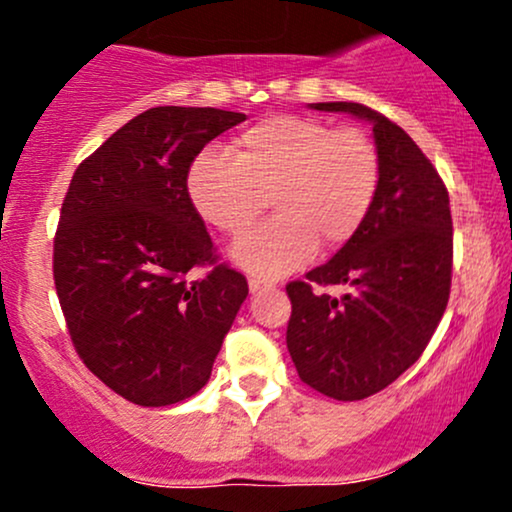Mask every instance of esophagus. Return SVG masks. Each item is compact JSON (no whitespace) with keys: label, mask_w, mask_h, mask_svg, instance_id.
<instances>
[{"label":"esophagus","mask_w":512,"mask_h":512,"mask_svg":"<svg viewBox=\"0 0 512 512\" xmlns=\"http://www.w3.org/2000/svg\"><path fill=\"white\" fill-rule=\"evenodd\" d=\"M248 286H250V291L252 293H260V291H264V289H269V281H262V279H257V276H250L248 279Z\"/></svg>","instance_id":"34e87169"}]
</instances>
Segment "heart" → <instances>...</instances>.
<instances>
[{"mask_svg": "<svg viewBox=\"0 0 512 512\" xmlns=\"http://www.w3.org/2000/svg\"><path fill=\"white\" fill-rule=\"evenodd\" d=\"M383 182L375 139L317 117L269 115L238 134L231 156L207 151L187 175L204 221L226 236L252 226L272 197L276 219L233 245V260L276 279L322 250H339L363 228Z\"/></svg>", "mask_w": 512, "mask_h": 512, "instance_id": "obj_1", "label": "heart"}]
</instances>
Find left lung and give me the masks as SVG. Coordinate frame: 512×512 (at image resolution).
Here are the masks:
<instances>
[{
    "label": "left lung",
    "instance_id": "8db88e82",
    "mask_svg": "<svg viewBox=\"0 0 512 512\" xmlns=\"http://www.w3.org/2000/svg\"><path fill=\"white\" fill-rule=\"evenodd\" d=\"M373 125L383 182L370 216L330 262L289 281L286 346L298 378L356 402L395 383L431 342L452 281L448 187L414 139L361 103H315ZM346 283L342 299L317 288Z\"/></svg>",
    "mask_w": 512,
    "mask_h": 512
}]
</instances>
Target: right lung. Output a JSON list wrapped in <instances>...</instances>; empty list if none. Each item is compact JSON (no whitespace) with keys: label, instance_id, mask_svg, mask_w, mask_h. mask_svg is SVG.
Here are the masks:
<instances>
[{"label":"right lung","instance_id":"add662e5","mask_svg":"<svg viewBox=\"0 0 512 512\" xmlns=\"http://www.w3.org/2000/svg\"><path fill=\"white\" fill-rule=\"evenodd\" d=\"M243 120L216 108L146 110L79 163L64 195L52 276L67 332L84 366L139 407L207 385L248 296L187 190L199 151Z\"/></svg>","mask_w":512,"mask_h":512}]
</instances>
